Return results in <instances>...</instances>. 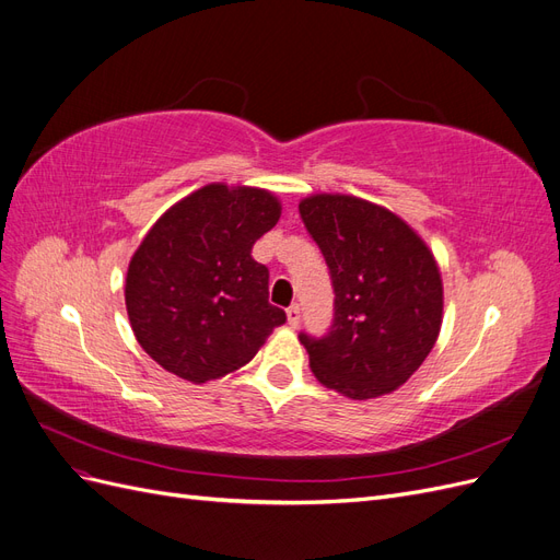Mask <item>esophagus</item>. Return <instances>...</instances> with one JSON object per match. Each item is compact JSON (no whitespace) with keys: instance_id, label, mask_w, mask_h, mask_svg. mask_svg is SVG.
I'll list each match as a JSON object with an SVG mask.
<instances>
[{"instance_id":"1","label":"esophagus","mask_w":560,"mask_h":560,"mask_svg":"<svg viewBox=\"0 0 560 560\" xmlns=\"http://www.w3.org/2000/svg\"><path fill=\"white\" fill-rule=\"evenodd\" d=\"M287 322H290V327H299V322H301V308H299V303H294V306H290L287 308Z\"/></svg>"}]
</instances>
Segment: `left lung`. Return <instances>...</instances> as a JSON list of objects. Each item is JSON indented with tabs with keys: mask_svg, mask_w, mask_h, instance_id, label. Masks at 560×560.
<instances>
[{
	"mask_svg": "<svg viewBox=\"0 0 560 560\" xmlns=\"http://www.w3.org/2000/svg\"><path fill=\"white\" fill-rule=\"evenodd\" d=\"M299 212L336 294L329 331L299 334L315 378L350 399L393 393L442 329L444 287L430 247L395 212L354 196L315 194Z\"/></svg>",
	"mask_w": 560,
	"mask_h": 560,
	"instance_id": "left-lung-1",
	"label": "left lung"
}]
</instances>
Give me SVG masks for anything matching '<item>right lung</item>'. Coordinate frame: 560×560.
<instances>
[{
	"mask_svg": "<svg viewBox=\"0 0 560 560\" xmlns=\"http://www.w3.org/2000/svg\"><path fill=\"white\" fill-rule=\"evenodd\" d=\"M280 200L254 186L208 184L149 229L126 276L138 343L171 374L206 383L247 364L284 311L252 247L278 224Z\"/></svg>",
	"mask_w": 560,
	"mask_h": 560,
	"instance_id": "right-lung-1",
	"label": "right lung"
}]
</instances>
